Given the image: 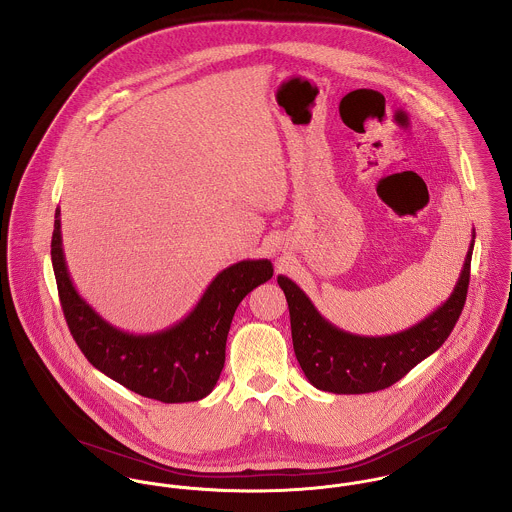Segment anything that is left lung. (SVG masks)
I'll return each instance as SVG.
<instances>
[{"label":"left lung","mask_w":512,"mask_h":512,"mask_svg":"<svg viewBox=\"0 0 512 512\" xmlns=\"http://www.w3.org/2000/svg\"><path fill=\"white\" fill-rule=\"evenodd\" d=\"M473 243L475 230L450 298L413 327L384 337H364L339 329L317 312L312 300L296 282L278 275V286L290 310L294 353L310 384L331 394H370L386 390L440 349L466 304Z\"/></svg>","instance_id":"1"}]
</instances>
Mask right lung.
Listing matches in <instances>:
<instances>
[{"label":"right lung","mask_w":512,"mask_h":512,"mask_svg":"<svg viewBox=\"0 0 512 512\" xmlns=\"http://www.w3.org/2000/svg\"><path fill=\"white\" fill-rule=\"evenodd\" d=\"M50 247L64 317L81 353L120 386L163 403L198 401L214 390L239 302L273 276L269 259L239 261L216 275L187 317L136 335L111 325L79 296L64 257L60 208Z\"/></svg>","instance_id":"right-lung-1"}]
</instances>
